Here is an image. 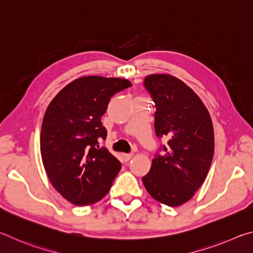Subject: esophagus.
Returning a JSON list of instances; mask_svg holds the SVG:
<instances>
[{"label":"esophagus","mask_w":253,"mask_h":253,"mask_svg":"<svg viewBox=\"0 0 253 253\" xmlns=\"http://www.w3.org/2000/svg\"><path fill=\"white\" fill-rule=\"evenodd\" d=\"M132 156H134V154H132V153H130V154H123V158H124V161H125V162L129 161Z\"/></svg>","instance_id":"esophagus-1"}]
</instances>
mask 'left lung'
Returning a JSON list of instances; mask_svg holds the SVG:
<instances>
[{"label": "left lung", "instance_id": "left-lung-1", "mask_svg": "<svg viewBox=\"0 0 253 253\" xmlns=\"http://www.w3.org/2000/svg\"><path fill=\"white\" fill-rule=\"evenodd\" d=\"M144 84L155 102L156 135L169 138L142 178L144 186L158 202L179 207L208 176L214 154L212 119L200 97L176 77L149 75Z\"/></svg>", "mask_w": 253, "mask_h": 253}]
</instances>
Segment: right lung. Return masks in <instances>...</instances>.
<instances>
[{
	"instance_id": "right-lung-1",
	"label": "right lung",
	"mask_w": 253,
	"mask_h": 253,
	"mask_svg": "<svg viewBox=\"0 0 253 253\" xmlns=\"http://www.w3.org/2000/svg\"><path fill=\"white\" fill-rule=\"evenodd\" d=\"M129 80L81 77L62 88L42 122L40 151L52 186L68 202L90 205L108 193L122 164L98 139L106 138L101 116L110 98L130 87Z\"/></svg>"
}]
</instances>
